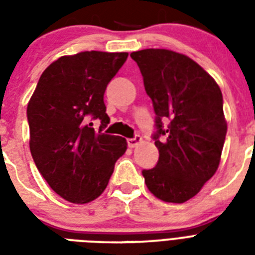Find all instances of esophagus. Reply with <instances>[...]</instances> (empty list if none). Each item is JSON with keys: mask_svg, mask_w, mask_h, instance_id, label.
I'll return each mask as SVG.
<instances>
[{"mask_svg": "<svg viewBox=\"0 0 255 255\" xmlns=\"http://www.w3.org/2000/svg\"><path fill=\"white\" fill-rule=\"evenodd\" d=\"M127 143L129 148H135L136 145H139L140 143H143V139H141V136H135L133 139H128Z\"/></svg>", "mask_w": 255, "mask_h": 255, "instance_id": "34e87169", "label": "esophagus"}]
</instances>
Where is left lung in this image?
<instances>
[{
	"label": "left lung",
	"mask_w": 255,
	"mask_h": 255,
	"mask_svg": "<svg viewBox=\"0 0 255 255\" xmlns=\"http://www.w3.org/2000/svg\"><path fill=\"white\" fill-rule=\"evenodd\" d=\"M131 58L141 71L157 127L153 139L159 161L143 170L144 180L155 197L182 204L201 190L220 165L228 131L221 90L184 54L145 49L131 53Z\"/></svg>",
	"instance_id": "obj_1"
}]
</instances>
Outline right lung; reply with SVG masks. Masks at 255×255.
I'll use <instances>...</instances> for the list:
<instances>
[{
	"instance_id": "right-lung-1",
	"label": "right lung",
	"mask_w": 255,
	"mask_h": 255,
	"mask_svg": "<svg viewBox=\"0 0 255 255\" xmlns=\"http://www.w3.org/2000/svg\"><path fill=\"white\" fill-rule=\"evenodd\" d=\"M127 57L104 51L61 57L42 73L30 98V152L50 188L67 201L99 197L127 149L124 137L102 133L110 123L104 91ZM90 119L102 122L99 132L88 126Z\"/></svg>"
}]
</instances>
